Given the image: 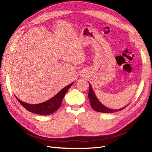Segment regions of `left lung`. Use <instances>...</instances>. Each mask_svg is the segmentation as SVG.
Returning <instances> with one entry per match:
<instances>
[{
	"label": "left lung",
	"mask_w": 152,
	"mask_h": 152,
	"mask_svg": "<svg viewBox=\"0 0 152 152\" xmlns=\"http://www.w3.org/2000/svg\"><path fill=\"white\" fill-rule=\"evenodd\" d=\"M88 98L89 99V102L91 103V107L93 108L94 110L98 112H102V113H115L118 111H121V110L125 108L129 104H127L124 107H122L120 109H112L109 108L107 107L104 106L102 103H101L99 99L96 97V96L94 93V92L92 88V86L89 84V94H88Z\"/></svg>",
	"instance_id": "8db88e82"
}]
</instances>
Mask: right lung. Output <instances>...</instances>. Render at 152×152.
<instances>
[{"label": "right lung", "instance_id": "add662e5", "mask_svg": "<svg viewBox=\"0 0 152 152\" xmlns=\"http://www.w3.org/2000/svg\"><path fill=\"white\" fill-rule=\"evenodd\" d=\"M73 82H72L70 84L66 86L63 88L59 93L55 95L52 98L44 102L43 103L39 104H28L22 102L18 99L16 96L15 97L23 107L28 111L38 115H50L55 112L56 110L60 107L61 105L62 100L65 96L68 90L70 88Z\"/></svg>", "mask_w": 152, "mask_h": 152}]
</instances>
